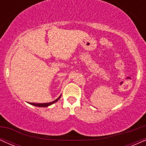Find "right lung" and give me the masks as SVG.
<instances>
[{
  "mask_svg": "<svg viewBox=\"0 0 146 146\" xmlns=\"http://www.w3.org/2000/svg\"><path fill=\"white\" fill-rule=\"evenodd\" d=\"M61 98V95L58 98H57L56 100H54V101L51 102H48V103H42V104H38V103H29V104L31 105H33V106H38V107H47L48 106L53 104H54L55 102H58V100H59V99Z\"/></svg>",
  "mask_w": 146,
  "mask_h": 146,
  "instance_id": "add662e5",
  "label": "right lung"
}]
</instances>
